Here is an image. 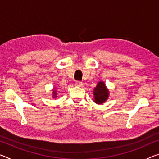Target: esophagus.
I'll return each mask as SVG.
<instances>
[{"mask_svg": "<svg viewBox=\"0 0 159 159\" xmlns=\"http://www.w3.org/2000/svg\"><path fill=\"white\" fill-rule=\"evenodd\" d=\"M82 83L81 82L76 81L75 83V86H77V87H80V86H82Z\"/></svg>", "mask_w": 159, "mask_h": 159, "instance_id": "1", "label": "esophagus"}]
</instances>
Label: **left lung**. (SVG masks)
I'll use <instances>...</instances> for the list:
<instances>
[{"instance_id":"1","label":"left lung","mask_w":159,"mask_h":159,"mask_svg":"<svg viewBox=\"0 0 159 159\" xmlns=\"http://www.w3.org/2000/svg\"><path fill=\"white\" fill-rule=\"evenodd\" d=\"M109 89H107L104 82H99L94 89V102L96 104L104 103L109 97Z\"/></svg>"}]
</instances>
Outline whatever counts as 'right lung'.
<instances>
[{"label": "right lung", "mask_w": 159, "mask_h": 159, "mask_svg": "<svg viewBox=\"0 0 159 159\" xmlns=\"http://www.w3.org/2000/svg\"><path fill=\"white\" fill-rule=\"evenodd\" d=\"M52 95H53V97H54V98H55L56 97H57V91H56L55 89H53V93H52Z\"/></svg>", "instance_id": "add662e5"}]
</instances>
